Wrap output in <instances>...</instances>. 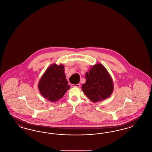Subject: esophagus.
I'll list each match as a JSON object with an SVG mask.
<instances>
[{"mask_svg":"<svg viewBox=\"0 0 152 152\" xmlns=\"http://www.w3.org/2000/svg\"><path fill=\"white\" fill-rule=\"evenodd\" d=\"M71 87L79 88V87H80V84H71Z\"/></svg>","mask_w":152,"mask_h":152,"instance_id":"esophagus-1","label":"esophagus"}]
</instances>
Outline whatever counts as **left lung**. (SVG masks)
Instances as JSON below:
<instances>
[{
    "instance_id": "left-lung-1",
    "label": "left lung",
    "mask_w": 152,
    "mask_h": 152,
    "mask_svg": "<svg viewBox=\"0 0 152 152\" xmlns=\"http://www.w3.org/2000/svg\"><path fill=\"white\" fill-rule=\"evenodd\" d=\"M86 82L82 91L93 102L102 101L112 94L114 84L111 76L104 66L97 63L86 73Z\"/></svg>"
}]
</instances>
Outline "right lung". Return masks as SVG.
<instances>
[{"mask_svg": "<svg viewBox=\"0 0 152 152\" xmlns=\"http://www.w3.org/2000/svg\"><path fill=\"white\" fill-rule=\"evenodd\" d=\"M66 79L64 66L62 64H51L44 73L38 83L40 94L51 102L61 99L70 86Z\"/></svg>", "mask_w": 152, "mask_h": 152, "instance_id": "add662e5", "label": "right lung"}]
</instances>
